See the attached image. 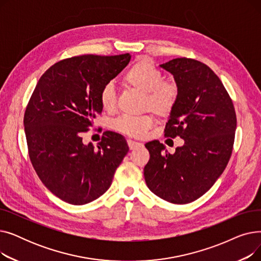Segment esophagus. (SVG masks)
I'll return each mask as SVG.
<instances>
[{
  "label": "esophagus",
  "instance_id": "obj_1",
  "mask_svg": "<svg viewBox=\"0 0 261 261\" xmlns=\"http://www.w3.org/2000/svg\"><path fill=\"white\" fill-rule=\"evenodd\" d=\"M128 146H129V148H130L131 150H134V149H136V148L142 147L143 144H141V143H139V142L132 141V140H128Z\"/></svg>",
  "mask_w": 261,
  "mask_h": 261
}]
</instances>
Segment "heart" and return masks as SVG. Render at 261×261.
<instances>
[{
    "label": "heart",
    "mask_w": 261,
    "mask_h": 261,
    "mask_svg": "<svg viewBox=\"0 0 261 261\" xmlns=\"http://www.w3.org/2000/svg\"><path fill=\"white\" fill-rule=\"evenodd\" d=\"M126 85L145 93V106L158 115L168 114L179 95L175 82L162 80L159 68L146 58L136 60L123 75ZM100 105L106 111H113L116 106V91L112 84L106 85L99 94ZM151 115H123L113 121L114 130L130 136H141L153 126Z\"/></svg>",
    "instance_id": "obj_1"
}]
</instances>
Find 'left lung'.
Here are the masks:
<instances>
[{
  "mask_svg": "<svg viewBox=\"0 0 261 261\" xmlns=\"http://www.w3.org/2000/svg\"><path fill=\"white\" fill-rule=\"evenodd\" d=\"M179 89L165 127V136H180L174 153L159 141L147 143L150 159L144 168L148 188L174 204L203 196L224 171L235 140V108L221 80L200 61L176 58L160 65Z\"/></svg>",
  "mask_w": 261,
  "mask_h": 261,
  "instance_id": "obj_1",
  "label": "left lung"
}]
</instances>
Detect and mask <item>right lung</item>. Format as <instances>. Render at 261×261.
I'll list each match as a JSON object with an SVG mask.
<instances>
[{"mask_svg": "<svg viewBox=\"0 0 261 261\" xmlns=\"http://www.w3.org/2000/svg\"><path fill=\"white\" fill-rule=\"evenodd\" d=\"M130 54L61 60L41 76L24 114L30 159L55 196L84 205L102 196L129 151L123 136L106 131L97 147L82 133L101 113V89L127 66Z\"/></svg>", "mask_w": 261, "mask_h": 261, "instance_id": "obj_1", "label": "right lung"}]
</instances>
